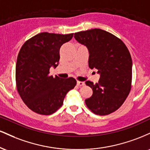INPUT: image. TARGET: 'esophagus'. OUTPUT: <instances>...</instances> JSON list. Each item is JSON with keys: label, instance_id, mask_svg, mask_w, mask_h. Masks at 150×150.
<instances>
[{"label": "esophagus", "instance_id": "1", "mask_svg": "<svg viewBox=\"0 0 150 150\" xmlns=\"http://www.w3.org/2000/svg\"><path fill=\"white\" fill-rule=\"evenodd\" d=\"M77 85L78 86H83V85H85V82H82V81H77Z\"/></svg>", "mask_w": 150, "mask_h": 150}]
</instances>
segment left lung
<instances>
[{"mask_svg":"<svg viewBox=\"0 0 150 150\" xmlns=\"http://www.w3.org/2000/svg\"><path fill=\"white\" fill-rule=\"evenodd\" d=\"M76 41L89 51V67L100 75L99 82L86 81L92 89L85 104L93 113L104 116L123 104L131 88L132 58L124 43L112 34L92 29L74 34Z\"/></svg>","mask_w":150,"mask_h":150,"instance_id":"1","label":"left lung"}]
</instances>
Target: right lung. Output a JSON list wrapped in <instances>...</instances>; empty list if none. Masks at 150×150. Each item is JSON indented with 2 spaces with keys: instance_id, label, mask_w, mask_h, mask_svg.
I'll list each match as a JSON object with an SVG mask.
<instances>
[{
  "instance_id": "1",
  "label": "right lung",
  "mask_w": 150,
  "mask_h": 150,
  "mask_svg": "<svg viewBox=\"0 0 150 150\" xmlns=\"http://www.w3.org/2000/svg\"><path fill=\"white\" fill-rule=\"evenodd\" d=\"M73 34L42 32L27 41L19 52L16 63V83L24 103L34 112L50 115L62 106L66 94L76 85L73 77L49 75L60 59V48L71 40Z\"/></svg>"
}]
</instances>
